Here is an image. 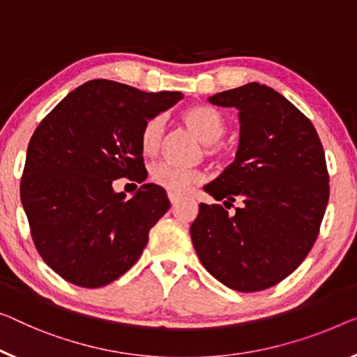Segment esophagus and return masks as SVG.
<instances>
[{
	"instance_id": "34e87169",
	"label": "esophagus",
	"mask_w": 357,
	"mask_h": 357,
	"mask_svg": "<svg viewBox=\"0 0 357 357\" xmlns=\"http://www.w3.org/2000/svg\"><path fill=\"white\" fill-rule=\"evenodd\" d=\"M168 199H169V202H172V205H176L178 202L181 200V197H179V195H176V194L168 192Z\"/></svg>"
}]
</instances>
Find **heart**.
<instances>
[{
	"label": "heart",
	"instance_id": "obj_1",
	"mask_svg": "<svg viewBox=\"0 0 357 357\" xmlns=\"http://www.w3.org/2000/svg\"><path fill=\"white\" fill-rule=\"evenodd\" d=\"M184 125L189 128L205 146V155L218 157L221 153V146L218 141L225 136L226 121L216 109L210 105H192L181 114ZM163 136V119L152 116L142 126L139 135V144L146 155H153L158 152ZM151 179L153 184L160 185L168 192L184 195L188 194L192 185L202 181V173L199 169H181L169 167L167 163L157 165L152 168Z\"/></svg>",
	"mask_w": 357,
	"mask_h": 357
}]
</instances>
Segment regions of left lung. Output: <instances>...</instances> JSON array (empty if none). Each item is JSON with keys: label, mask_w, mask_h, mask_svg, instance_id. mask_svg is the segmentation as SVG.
Wrapping results in <instances>:
<instances>
[{"label": "left lung", "mask_w": 357, "mask_h": 357, "mask_svg": "<svg viewBox=\"0 0 357 357\" xmlns=\"http://www.w3.org/2000/svg\"><path fill=\"white\" fill-rule=\"evenodd\" d=\"M211 104L238 109L241 141L221 176L205 185L222 205L200 204L190 226L205 269L237 291L279 284L314 245L328 202L326 153L311 120L259 83L218 93Z\"/></svg>", "instance_id": "8db88e82"}]
</instances>
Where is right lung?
Here are the masks:
<instances>
[{"label":"right lung","mask_w":357,"mask_h":357,"mask_svg":"<svg viewBox=\"0 0 357 357\" xmlns=\"http://www.w3.org/2000/svg\"><path fill=\"white\" fill-rule=\"evenodd\" d=\"M183 99L110 79L78 86L29 142L20 199L40 257L70 284L98 289L139 259L149 231L169 208L165 190L142 184L126 199L112 183L147 178L142 126Z\"/></svg>","instance_id":"add662e5"}]
</instances>
